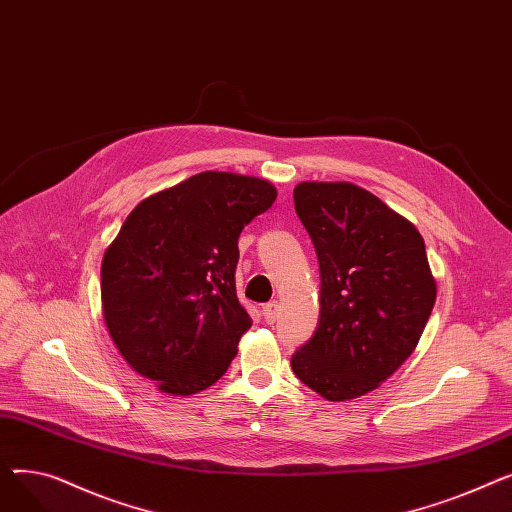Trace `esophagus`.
Returning a JSON list of instances; mask_svg holds the SVG:
<instances>
[{"instance_id": "34e87169", "label": "esophagus", "mask_w": 512, "mask_h": 512, "mask_svg": "<svg viewBox=\"0 0 512 512\" xmlns=\"http://www.w3.org/2000/svg\"><path fill=\"white\" fill-rule=\"evenodd\" d=\"M278 309H280L278 301H270V303L263 305L261 313H263V319L267 321V324H274V321L278 319Z\"/></svg>"}]
</instances>
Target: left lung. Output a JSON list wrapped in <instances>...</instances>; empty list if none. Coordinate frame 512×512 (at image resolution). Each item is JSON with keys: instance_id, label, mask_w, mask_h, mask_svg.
Instances as JSON below:
<instances>
[{"instance_id": "1", "label": "left lung", "mask_w": 512, "mask_h": 512, "mask_svg": "<svg viewBox=\"0 0 512 512\" xmlns=\"http://www.w3.org/2000/svg\"><path fill=\"white\" fill-rule=\"evenodd\" d=\"M294 209L319 261V324L292 355L326 400L357 398L405 363L436 303L417 228L351 182H301Z\"/></svg>"}]
</instances>
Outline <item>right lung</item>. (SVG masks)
Segmentation results:
<instances>
[{
  "instance_id": "obj_1",
  "label": "right lung",
  "mask_w": 512,
  "mask_h": 512,
  "mask_svg": "<svg viewBox=\"0 0 512 512\" xmlns=\"http://www.w3.org/2000/svg\"><path fill=\"white\" fill-rule=\"evenodd\" d=\"M274 201L267 180L201 172L141 201L105 251L107 330L159 390L195 394L230 367L253 324L236 297L238 236Z\"/></svg>"
}]
</instances>
